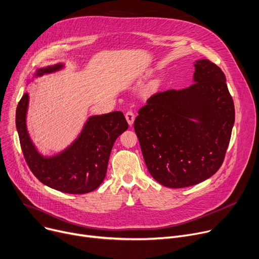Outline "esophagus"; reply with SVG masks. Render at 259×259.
<instances>
[{
	"label": "esophagus",
	"instance_id": "34e87169",
	"mask_svg": "<svg viewBox=\"0 0 259 259\" xmlns=\"http://www.w3.org/2000/svg\"><path fill=\"white\" fill-rule=\"evenodd\" d=\"M125 119H126L127 123H128L130 125H132V124L134 123V120H135V114H134V112L127 111V112L125 113Z\"/></svg>",
	"mask_w": 259,
	"mask_h": 259
}]
</instances>
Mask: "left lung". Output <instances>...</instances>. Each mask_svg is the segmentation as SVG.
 Listing matches in <instances>:
<instances>
[{
	"label": "left lung",
	"instance_id": "8db88e82",
	"mask_svg": "<svg viewBox=\"0 0 259 259\" xmlns=\"http://www.w3.org/2000/svg\"><path fill=\"white\" fill-rule=\"evenodd\" d=\"M194 66L191 87L152 94L134 121L149 173L172 189L195 186L220 169L234 123L221 68L207 59Z\"/></svg>",
	"mask_w": 259,
	"mask_h": 259
}]
</instances>
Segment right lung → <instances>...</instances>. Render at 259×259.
Listing matches in <instances>:
<instances>
[{
    "label": "right lung",
    "mask_w": 259,
    "mask_h": 259,
    "mask_svg": "<svg viewBox=\"0 0 259 259\" xmlns=\"http://www.w3.org/2000/svg\"><path fill=\"white\" fill-rule=\"evenodd\" d=\"M61 64L38 69L37 74L58 70ZM28 94L16 108L15 123L23 154L32 173L46 186L68 194H86L104 182L110 153L117 137L127 130L122 112L115 111L88 119L81 135L64 152L44 157L32 144L26 128Z\"/></svg>",
    "instance_id": "obj_1"
}]
</instances>
